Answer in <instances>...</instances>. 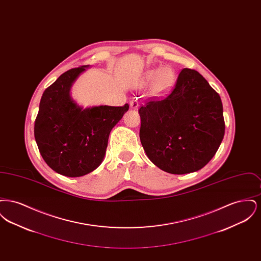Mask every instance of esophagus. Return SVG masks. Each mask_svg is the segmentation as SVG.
Here are the masks:
<instances>
[{
  "label": "esophagus",
  "mask_w": 261,
  "mask_h": 261,
  "mask_svg": "<svg viewBox=\"0 0 261 261\" xmlns=\"http://www.w3.org/2000/svg\"><path fill=\"white\" fill-rule=\"evenodd\" d=\"M130 107H131V109H133V110H138V108H139V101H138L137 99H132V100L130 101Z\"/></svg>",
  "instance_id": "obj_1"
}]
</instances>
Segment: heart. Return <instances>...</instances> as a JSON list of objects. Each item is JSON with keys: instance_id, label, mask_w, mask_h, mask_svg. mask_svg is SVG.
I'll list each match as a JSON object with an SVG mask.
<instances>
[{"instance_id": "obj_1", "label": "heart", "mask_w": 261, "mask_h": 261, "mask_svg": "<svg viewBox=\"0 0 261 261\" xmlns=\"http://www.w3.org/2000/svg\"><path fill=\"white\" fill-rule=\"evenodd\" d=\"M147 82H152L153 90L158 93H166L173 86L175 73L170 67L154 68L148 70L145 74Z\"/></svg>"}]
</instances>
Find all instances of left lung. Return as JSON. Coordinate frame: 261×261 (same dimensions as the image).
Instances as JSON below:
<instances>
[{
	"instance_id": "1",
	"label": "left lung",
	"mask_w": 261,
	"mask_h": 261,
	"mask_svg": "<svg viewBox=\"0 0 261 261\" xmlns=\"http://www.w3.org/2000/svg\"><path fill=\"white\" fill-rule=\"evenodd\" d=\"M140 140L163 171H198L216 153L225 133L220 96L198 71L184 68L169 95L139 110Z\"/></svg>"
}]
</instances>
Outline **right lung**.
<instances>
[{
  "mask_svg": "<svg viewBox=\"0 0 261 261\" xmlns=\"http://www.w3.org/2000/svg\"><path fill=\"white\" fill-rule=\"evenodd\" d=\"M89 65L61 75L43 93L34 125L38 149L57 173L80 177L94 171L103 161L112 128L129 105L83 109L70 96L79 75Z\"/></svg>",
  "mask_w": 261,
  "mask_h": 261,
  "instance_id": "1",
  "label": "right lung"
}]
</instances>
